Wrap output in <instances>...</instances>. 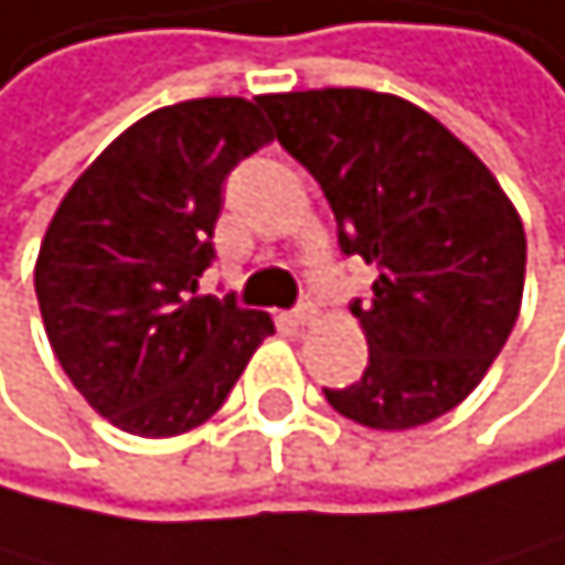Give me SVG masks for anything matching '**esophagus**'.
Instances as JSON below:
<instances>
[{
    "mask_svg": "<svg viewBox=\"0 0 565 565\" xmlns=\"http://www.w3.org/2000/svg\"><path fill=\"white\" fill-rule=\"evenodd\" d=\"M316 316H320V309H316L312 302H306L302 309H295V312L288 316V323H291L295 330H306V327H312V323H316Z\"/></svg>",
    "mask_w": 565,
    "mask_h": 565,
    "instance_id": "1",
    "label": "esophagus"
}]
</instances>
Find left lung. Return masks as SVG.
Instances as JSON below:
<instances>
[{"mask_svg": "<svg viewBox=\"0 0 565 565\" xmlns=\"http://www.w3.org/2000/svg\"><path fill=\"white\" fill-rule=\"evenodd\" d=\"M274 132L320 182L341 249L376 263L359 383L323 390L380 433L436 422L471 394L521 316L527 238L478 153L397 94L323 87L263 94Z\"/></svg>", "mask_w": 565, "mask_h": 565, "instance_id": "8db88e82", "label": "left lung"}]
</instances>
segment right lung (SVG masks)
Wrapping results in <instances>:
<instances>
[{"mask_svg": "<svg viewBox=\"0 0 565 565\" xmlns=\"http://www.w3.org/2000/svg\"><path fill=\"white\" fill-rule=\"evenodd\" d=\"M270 140L256 102L193 97L118 132L62 196L34 291L62 372L115 429H196L274 333L270 312L196 295L227 171Z\"/></svg>", "mask_w": 565, "mask_h": 565, "instance_id": "add662e5", "label": "right lung"}]
</instances>
